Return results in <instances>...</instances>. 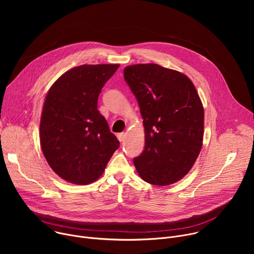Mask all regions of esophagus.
<instances>
[{
	"label": "esophagus",
	"instance_id": "1",
	"mask_svg": "<svg viewBox=\"0 0 254 254\" xmlns=\"http://www.w3.org/2000/svg\"><path fill=\"white\" fill-rule=\"evenodd\" d=\"M126 136L127 134L125 132H121V133H118V138L120 141H124L126 139Z\"/></svg>",
	"mask_w": 254,
	"mask_h": 254
}]
</instances>
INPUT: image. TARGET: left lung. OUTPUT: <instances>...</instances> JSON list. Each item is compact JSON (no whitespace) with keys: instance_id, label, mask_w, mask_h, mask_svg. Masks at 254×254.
Here are the masks:
<instances>
[{"instance_id":"obj_1","label":"left lung","mask_w":254,"mask_h":254,"mask_svg":"<svg viewBox=\"0 0 254 254\" xmlns=\"http://www.w3.org/2000/svg\"><path fill=\"white\" fill-rule=\"evenodd\" d=\"M124 76L137 99L144 150L133 159L146 182L167 186L184 178L203 144L204 108L188 76L155 63L134 64Z\"/></svg>"}]
</instances>
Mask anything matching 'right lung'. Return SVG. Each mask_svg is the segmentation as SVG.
Listing matches in <instances>:
<instances>
[{
	"label": "right lung",
	"instance_id": "obj_1",
	"mask_svg": "<svg viewBox=\"0 0 254 254\" xmlns=\"http://www.w3.org/2000/svg\"><path fill=\"white\" fill-rule=\"evenodd\" d=\"M120 64L80 65L50 87L40 121V143L51 169L63 180L87 185L103 173L120 141L97 110L101 88Z\"/></svg>",
	"mask_w": 254,
	"mask_h": 254
}]
</instances>
